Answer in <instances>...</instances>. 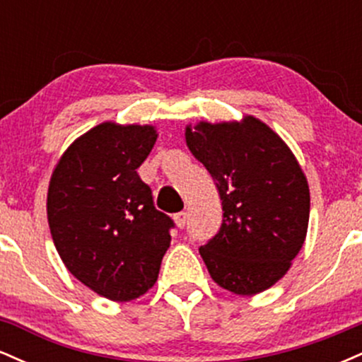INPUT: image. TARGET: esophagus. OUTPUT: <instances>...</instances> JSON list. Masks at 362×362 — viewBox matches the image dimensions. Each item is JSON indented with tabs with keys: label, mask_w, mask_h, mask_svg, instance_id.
Returning <instances> with one entry per match:
<instances>
[{
	"label": "esophagus",
	"mask_w": 362,
	"mask_h": 362,
	"mask_svg": "<svg viewBox=\"0 0 362 362\" xmlns=\"http://www.w3.org/2000/svg\"><path fill=\"white\" fill-rule=\"evenodd\" d=\"M173 219H175V224L182 230V228H185L187 219H189V214H187V213H177L175 216H173Z\"/></svg>",
	"instance_id": "34e87169"
}]
</instances>
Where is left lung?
Here are the masks:
<instances>
[{
    "mask_svg": "<svg viewBox=\"0 0 362 362\" xmlns=\"http://www.w3.org/2000/svg\"><path fill=\"white\" fill-rule=\"evenodd\" d=\"M185 141L221 197V228L199 248L211 277L240 296L269 289L289 271L308 230L310 189L300 163L253 115L187 126Z\"/></svg>",
    "mask_w": 362,
    "mask_h": 362,
    "instance_id": "1",
    "label": "left lung"
}]
</instances>
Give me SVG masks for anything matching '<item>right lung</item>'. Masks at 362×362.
Returning <instances> with one entry per match:
<instances>
[{
	"mask_svg": "<svg viewBox=\"0 0 362 362\" xmlns=\"http://www.w3.org/2000/svg\"><path fill=\"white\" fill-rule=\"evenodd\" d=\"M153 126L102 122L54 168L47 219L61 260L86 288L131 301L155 286L173 221L153 204L138 168L156 143Z\"/></svg>",
	"mask_w": 362,
	"mask_h": 362,
	"instance_id": "right-lung-1",
	"label": "right lung"
}]
</instances>
